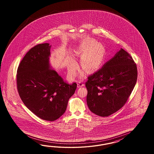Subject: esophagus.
I'll list each match as a JSON object with an SVG mask.
<instances>
[{"mask_svg":"<svg viewBox=\"0 0 154 154\" xmlns=\"http://www.w3.org/2000/svg\"><path fill=\"white\" fill-rule=\"evenodd\" d=\"M84 86H85V84H84V82H82V81H79V82H78V84H77L78 88H81V87Z\"/></svg>","mask_w":154,"mask_h":154,"instance_id":"obj_1","label":"esophagus"}]
</instances>
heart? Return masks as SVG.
<instances>
[{"label":"heart","instance_id":"b5f03b06","mask_svg":"<svg viewBox=\"0 0 154 154\" xmlns=\"http://www.w3.org/2000/svg\"><path fill=\"white\" fill-rule=\"evenodd\" d=\"M104 48L102 45L98 44L95 41H90L86 42L79 48L77 54L82 56L81 65L86 70L89 71L96 69L101 64L104 57ZM77 64L74 60L71 61L68 66V72L72 77L76 75ZM84 76V71L81 72V77Z\"/></svg>","mask_w":154,"mask_h":154}]
</instances>
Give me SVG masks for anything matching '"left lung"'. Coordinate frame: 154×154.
<instances>
[{
    "label": "left lung",
    "instance_id": "1",
    "mask_svg": "<svg viewBox=\"0 0 154 154\" xmlns=\"http://www.w3.org/2000/svg\"><path fill=\"white\" fill-rule=\"evenodd\" d=\"M137 65L124 49L117 52L102 67L88 77L87 104L99 116L107 117L122 107L135 86Z\"/></svg>",
    "mask_w": 154,
    "mask_h": 154
}]
</instances>
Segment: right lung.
<instances>
[{
	"mask_svg": "<svg viewBox=\"0 0 154 154\" xmlns=\"http://www.w3.org/2000/svg\"><path fill=\"white\" fill-rule=\"evenodd\" d=\"M49 43L38 44L26 54L16 75L19 95L28 109L44 120L53 121L65 112L77 84L66 83L49 63Z\"/></svg>",
	"mask_w": 154,
	"mask_h": 154,
	"instance_id": "1",
	"label": "right lung"
}]
</instances>
